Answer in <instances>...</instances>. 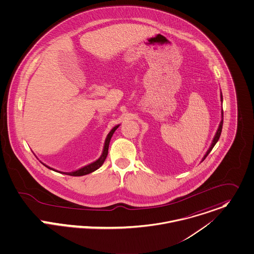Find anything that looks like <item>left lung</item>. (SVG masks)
<instances>
[{
	"mask_svg": "<svg viewBox=\"0 0 254 254\" xmlns=\"http://www.w3.org/2000/svg\"><path fill=\"white\" fill-rule=\"evenodd\" d=\"M223 100V98H222V93H221V101ZM222 127H223V110H222V120H221V122H220V125H219V127H218V129H217V131H216V134H215V136H214V138H213V140H212V143H211V145H210V147H209V149L207 150V152H206V154L204 155V157L202 158V161L207 157V155L210 153V151L212 150V148L214 147V145L217 143V141L219 139V137H220V135H221V131H222ZM201 161V162H202Z\"/></svg>",
	"mask_w": 254,
	"mask_h": 254,
	"instance_id": "1",
	"label": "left lung"
}]
</instances>
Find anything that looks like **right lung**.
<instances>
[{
	"label": "right lung",
	"mask_w": 254,
	"mask_h": 254,
	"mask_svg": "<svg viewBox=\"0 0 254 254\" xmlns=\"http://www.w3.org/2000/svg\"><path fill=\"white\" fill-rule=\"evenodd\" d=\"M118 127H119V126H116L115 127L112 128V130L109 132V134L107 135V138H106V140H105L104 149H103V153H102L101 157H100L97 161H95V162L91 163V164H90V165H88V166H85V167L82 168V169H78V170H76V171H73V172H63V173H65V174H67V175H71V176H82V175L88 174V173L93 172L94 170L99 169V168L103 165V163H104V161H105V159H106V157H107V155H108L109 143H110L111 137H112V135H113L115 130H116ZM45 166H46V165H45ZM46 167H47L48 169L55 170V169H52V168H50V167H48V166H46ZM55 171H57V170H55ZM59 172H60V171H59ZM61 173H62V172H61Z\"/></svg>",
	"instance_id": "1"
}]
</instances>
